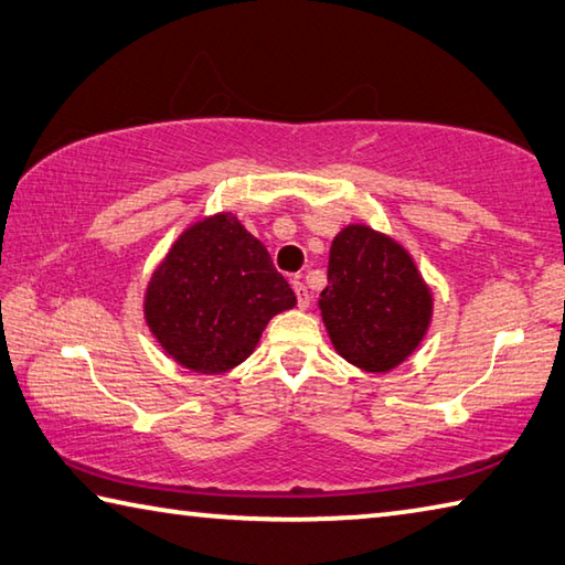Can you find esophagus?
Segmentation results:
<instances>
[{"label":"esophagus","instance_id":"34e87169","mask_svg":"<svg viewBox=\"0 0 565 565\" xmlns=\"http://www.w3.org/2000/svg\"><path fill=\"white\" fill-rule=\"evenodd\" d=\"M291 286H294V291H296V299H299V309H309V303H311V294H309V289H306V284L303 281H299V279H294L291 281Z\"/></svg>","mask_w":565,"mask_h":565}]
</instances>
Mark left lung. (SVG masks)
<instances>
[{
	"label": "left lung",
	"mask_w": 565,
	"mask_h": 565,
	"mask_svg": "<svg viewBox=\"0 0 565 565\" xmlns=\"http://www.w3.org/2000/svg\"><path fill=\"white\" fill-rule=\"evenodd\" d=\"M318 309L343 361L390 373L425 341L435 296L403 244L367 224H345L331 242Z\"/></svg>",
	"instance_id": "8db88e82"
}]
</instances>
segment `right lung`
<instances>
[{
    "label": "right lung",
    "mask_w": 565,
    "mask_h": 565,
    "mask_svg": "<svg viewBox=\"0 0 565 565\" xmlns=\"http://www.w3.org/2000/svg\"><path fill=\"white\" fill-rule=\"evenodd\" d=\"M296 296L237 214L192 222L150 274L142 313L172 361L217 375L247 361L276 313Z\"/></svg>",
    "instance_id": "1"
}]
</instances>
